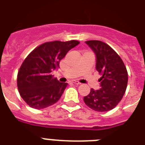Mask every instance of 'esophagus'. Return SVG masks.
Returning a JSON list of instances; mask_svg holds the SVG:
<instances>
[{"instance_id": "1", "label": "esophagus", "mask_w": 145, "mask_h": 145, "mask_svg": "<svg viewBox=\"0 0 145 145\" xmlns=\"http://www.w3.org/2000/svg\"><path fill=\"white\" fill-rule=\"evenodd\" d=\"M72 83H73L74 84H75V85H79V84H81V83L77 81H72Z\"/></svg>"}]
</instances>
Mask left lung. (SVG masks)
Masks as SVG:
<instances>
[{"instance_id": "left-lung-1", "label": "left lung", "mask_w": 145, "mask_h": 145, "mask_svg": "<svg viewBox=\"0 0 145 145\" xmlns=\"http://www.w3.org/2000/svg\"><path fill=\"white\" fill-rule=\"evenodd\" d=\"M86 44L95 55V69L101 74L100 89H90L84 97L87 106L98 112L114 108L126 91L128 75L124 62L107 44L100 40H87Z\"/></svg>"}]
</instances>
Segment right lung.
Returning a JSON list of instances; mask_svg holds the SVG:
<instances>
[{
  "mask_svg": "<svg viewBox=\"0 0 145 145\" xmlns=\"http://www.w3.org/2000/svg\"><path fill=\"white\" fill-rule=\"evenodd\" d=\"M78 40H55L41 44L29 54L18 73V89L29 107L44 109L60 99L67 83H61L51 72L59 67L60 61Z\"/></svg>",
  "mask_w": 145,
  "mask_h": 145,
  "instance_id": "obj_1",
  "label": "right lung"
}]
</instances>
